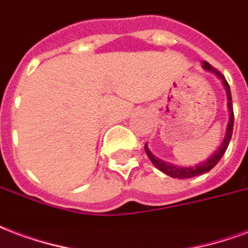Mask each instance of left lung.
<instances>
[{
    "label": "left lung",
    "instance_id": "1",
    "mask_svg": "<svg viewBox=\"0 0 248 248\" xmlns=\"http://www.w3.org/2000/svg\"><path fill=\"white\" fill-rule=\"evenodd\" d=\"M202 67L209 71V72H213L217 78H219L222 80V84L226 89L227 94V108H229V124H227L226 129V135L223 138V142L221 143V146L216 150V152L213 154L212 156H209L208 159L202 163H200L197 166L194 167H179L173 166V164H170L167 161L160 160L159 157L154 156L152 152L148 150L147 144H144V151L147 154V156L150 157V160L152 161V164L156 167L157 170H160L161 172H164L166 175L173 177V179H189V177H194V176L202 175V173H206L209 170H212L213 167L217 164L218 161L221 160V157L223 156V154L226 152L227 146L230 143V139H232V127H234V111H232V92H230V87H229V82L226 81L225 76L222 75L218 69H216L214 67H212L208 62H202Z\"/></svg>",
    "mask_w": 248,
    "mask_h": 248
}]
</instances>
